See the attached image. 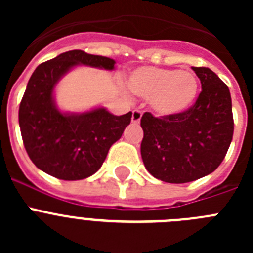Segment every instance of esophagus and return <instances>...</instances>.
<instances>
[{
  "instance_id": "obj_1",
  "label": "esophagus",
  "mask_w": 253,
  "mask_h": 253,
  "mask_svg": "<svg viewBox=\"0 0 253 253\" xmlns=\"http://www.w3.org/2000/svg\"><path fill=\"white\" fill-rule=\"evenodd\" d=\"M140 119H142V111L134 110L133 114H131V122H133L134 124H138V123L140 122Z\"/></svg>"
}]
</instances>
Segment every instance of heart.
I'll use <instances>...</instances> for the list:
<instances>
[{"instance_id":"1","label":"heart","mask_w":253,"mask_h":253,"mask_svg":"<svg viewBox=\"0 0 253 253\" xmlns=\"http://www.w3.org/2000/svg\"><path fill=\"white\" fill-rule=\"evenodd\" d=\"M128 86L137 96L149 100L152 109L162 116L185 113L199 95V80L191 71L144 66L128 78Z\"/></svg>"}]
</instances>
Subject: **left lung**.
I'll return each mask as SVG.
<instances>
[{
	"label": "left lung",
	"mask_w": 253,
	"mask_h": 253,
	"mask_svg": "<svg viewBox=\"0 0 253 253\" xmlns=\"http://www.w3.org/2000/svg\"><path fill=\"white\" fill-rule=\"evenodd\" d=\"M202 82V92L185 113L140 119V154L153 177L169 184H185L215 171L233 138L231 92L207 67H191Z\"/></svg>",
	"instance_id": "obj_1"
}]
</instances>
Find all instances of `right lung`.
<instances>
[{
  "label": "right lung",
  "instance_id": "right-lung-1",
  "mask_svg": "<svg viewBox=\"0 0 253 253\" xmlns=\"http://www.w3.org/2000/svg\"><path fill=\"white\" fill-rule=\"evenodd\" d=\"M77 64L114 69L115 60L84 50H69L39 64L19 107L22 142L35 166L59 180L75 181L99 171L114 143L130 124L131 113L115 116L104 107L63 114L53 91L60 77Z\"/></svg>",
  "mask_w": 253,
  "mask_h": 253
}]
</instances>
